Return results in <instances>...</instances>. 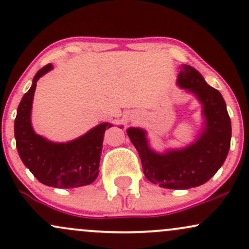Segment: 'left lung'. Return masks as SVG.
<instances>
[{
    "instance_id": "left-lung-1",
    "label": "left lung",
    "mask_w": 249,
    "mask_h": 249,
    "mask_svg": "<svg viewBox=\"0 0 249 249\" xmlns=\"http://www.w3.org/2000/svg\"><path fill=\"white\" fill-rule=\"evenodd\" d=\"M178 85L192 92L202 105L205 127L196 142L180 150L158 153L148 146L146 132L127 128V136L139 153L145 177L153 184L187 190L208 181L224 164L231 146L232 126L226 103L216 89L190 65H180Z\"/></svg>"
}]
</instances>
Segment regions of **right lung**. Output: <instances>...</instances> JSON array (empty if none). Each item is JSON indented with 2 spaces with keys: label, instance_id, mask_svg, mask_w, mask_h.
Instances as JSON below:
<instances>
[{
  "label": "right lung",
  "instance_id": "add662e5",
  "mask_svg": "<svg viewBox=\"0 0 249 249\" xmlns=\"http://www.w3.org/2000/svg\"><path fill=\"white\" fill-rule=\"evenodd\" d=\"M53 69L43 67L33 85L22 97L15 118V139L19 158L38 181L47 186L72 188L93 182L99 172L103 139L110 123H102L82 137L68 142H53L35 133L31 126V107L36 83Z\"/></svg>",
  "mask_w": 249,
  "mask_h": 249
}]
</instances>
